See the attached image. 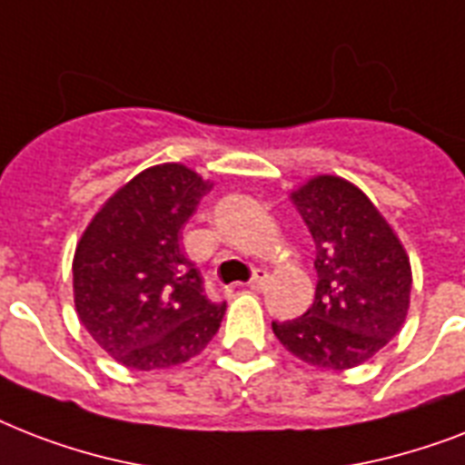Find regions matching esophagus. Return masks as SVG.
<instances>
[{
	"mask_svg": "<svg viewBox=\"0 0 465 465\" xmlns=\"http://www.w3.org/2000/svg\"><path fill=\"white\" fill-rule=\"evenodd\" d=\"M265 282H268V270L258 268L253 272V277H251V282H248V287H251V290H255V292H261L262 287H265Z\"/></svg>",
	"mask_w": 465,
	"mask_h": 465,
	"instance_id": "34e87169",
	"label": "esophagus"
}]
</instances>
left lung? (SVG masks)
<instances>
[{"instance_id": "left-lung-1", "label": "left lung", "mask_w": 465, "mask_h": 465, "mask_svg": "<svg viewBox=\"0 0 465 465\" xmlns=\"http://www.w3.org/2000/svg\"><path fill=\"white\" fill-rule=\"evenodd\" d=\"M316 243V299L272 332L294 357L323 369L371 360L403 328L411 258L374 203L340 175H316L292 193Z\"/></svg>"}]
</instances>
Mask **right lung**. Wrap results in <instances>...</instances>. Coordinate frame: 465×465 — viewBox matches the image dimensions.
Returning <instances> with one entry per match:
<instances>
[{
  "mask_svg": "<svg viewBox=\"0 0 465 465\" xmlns=\"http://www.w3.org/2000/svg\"><path fill=\"white\" fill-rule=\"evenodd\" d=\"M210 188L183 163L147 168L108 197L76 243L79 321L125 367L183 364L219 331L226 304L207 299L181 251V229Z\"/></svg>",
  "mask_w": 465,
  "mask_h": 465,
  "instance_id": "1",
  "label": "right lung"
}]
</instances>
